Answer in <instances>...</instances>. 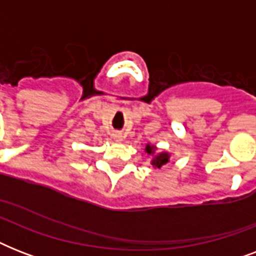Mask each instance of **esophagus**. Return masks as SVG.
I'll return each instance as SVG.
<instances>
[{"mask_svg":"<svg viewBox=\"0 0 256 256\" xmlns=\"http://www.w3.org/2000/svg\"><path fill=\"white\" fill-rule=\"evenodd\" d=\"M112 138H114L116 140H124V134H122L120 132H116L114 134H112Z\"/></svg>","mask_w":256,"mask_h":256,"instance_id":"34e87169","label":"esophagus"}]
</instances>
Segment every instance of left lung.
<instances>
[{"label":"left lung","instance_id":"8db88e82","mask_svg":"<svg viewBox=\"0 0 256 256\" xmlns=\"http://www.w3.org/2000/svg\"><path fill=\"white\" fill-rule=\"evenodd\" d=\"M144 150H146V152H148V154H152V156H154V158H152V164L156 168H160L164 164H166L168 162L170 156H168V152H160V154H156V148H154V146H150V144H148Z\"/></svg>","mask_w":256,"mask_h":256}]
</instances>
